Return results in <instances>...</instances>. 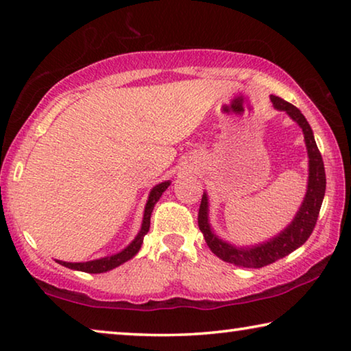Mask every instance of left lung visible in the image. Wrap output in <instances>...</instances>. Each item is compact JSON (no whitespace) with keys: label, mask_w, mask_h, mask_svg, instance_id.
<instances>
[{"label":"left lung","mask_w":351,"mask_h":351,"mask_svg":"<svg viewBox=\"0 0 351 351\" xmlns=\"http://www.w3.org/2000/svg\"><path fill=\"white\" fill-rule=\"evenodd\" d=\"M274 108L280 111H287V114L299 123V127L304 132L306 150H308V167H310V175H308V189L299 212L287 229L282 230L280 234L269 241L261 243V245L252 247H235L229 243L223 241L221 239L212 232L209 224V203H207V195L204 193L201 198V206L198 212V226L199 230L204 235V240L210 251L228 263H234L241 268H263L266 265L274 263V261L287 257L288 254L295 251L304 243L310 239L314 226H316L320 206H322L324 195H325V169L322 154H320L316 141H314L313 130L310 123L306 122L305 116L302 114L299 108L291 105L287 100L277 96H271Z\"/></svg>","instance_id":"1"}]
</instances>
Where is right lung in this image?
Masks as SVG:
<instances>
[{"mask_svg": "<svg viewBox=\"0 0 351 351\" xmlns=\"http://www.w3.org/2000/svg\"><path fill=\"white\" fill-rule=\"evenodd\" d=\"M169 186H170V181H164L152 189L150 195H148V201L145 204L144 219H142V228L139 230V234L136 235V239L130 243L125 249H122L121 252L110 255V257L85 261V263H69V261H62V260H57V263H60L62 266H66V268H69V269L90 272V274H100V272L114 269L119 265L125 263V261H128L130 258H133L134 255L139 252L142 241H144V237L148 232V229H150V217H152L153 207L158 203V199L161 198V195L165 192V189H167Z\"/></svg>", "mask_w": 351, "mask_h": 351, "instance_id": "add662e5", "label": "right lung"}]
</instances>
